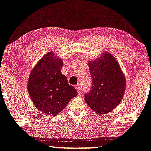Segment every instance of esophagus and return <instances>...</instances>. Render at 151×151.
<instances>
[{"label":"esophagus","instance_id":"34e87169","mask_svg":"<svg viewBox=\"0 0 151 151\" xmlns=\"http://www.w3.org/2000/svg\"><path fill=\"white\" fill-rule=\"evenodd\" d=\"M75 88H76V90H77V93H78V94H81L82 93V92H81V88H80V86L79 85H77L75 86Z\"/></svg>","mask_w":151,"mask_h":151}]
</instances>
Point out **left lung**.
Listing matches in <instances>:
<instances>
[{"instance_id":"8db88e82","label":"left lung","mask_w":151,"mask_h":151,"mask_svg":"<svg viewBox=\"0 0 151 151\" xmlns=\"http://www.w3.org/2000/svg\"><path fill=\"white\" fill-rule=\"evenodd\" d=\"M88 65L93 83L91 91L85 94V101L96 113H109L120 104L125 94V75L109 53L89 61Z\"/></svg>"}]
</instances>
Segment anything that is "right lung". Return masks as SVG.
Returning a JSON list of instances; mask_svg holds the SVG:
<instances>
[{
	"instance_id": "obj_1",
	"label": "right lung",
	"mask_w": 151,
	"mask_h": 151,
	"mask_svg": "<svg viewBox=\"0 0 151 151\" xmlns=\"http://www.w3.org/2000/svg\"><path fill=\"white\" fill-rule=\"evenodd\" d=\"M63 61L53 52L47 53L32 70L28 81L30 98L37 109L47 116L61 112L72 98L77 95L61 73Z\"/></svg>"
}]
</instances>
